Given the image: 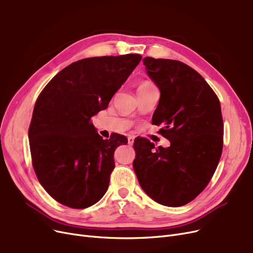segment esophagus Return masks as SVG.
<instances>
[{
	"instance_id": "obj_1",
	"label": "esophagus",
	"mask_w": 253,
	"mask_h": 253,
	"mask_svg": "<svg viewBox=\"0 0 253 253\" xmlns=\"http://www.w3.org/2000/svg\"><path fill=\"white\" fill-rule=\"evenodd\" d=\"M133 142H134V138H133V137H131V136H129V137H128V145H129V146H131V145L133 144Z\"/></svg>"
}]
</instances>
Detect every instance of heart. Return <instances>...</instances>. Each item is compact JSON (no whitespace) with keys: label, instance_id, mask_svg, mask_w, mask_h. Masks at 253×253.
<instances>
[{"label":"heart","instance_id":"heart-1","mask_svg":"<svg viewBox=\"0 0 253 253\" xmlns=\"http://www.w3.org/2000/svg\"><path fill=\"white\" fill-rule=\"evenodd\" d=\"M148 85H153V84L151 83H149V82H144V83L139 84L138 87H140V86H148Z\"/></svg>","mask_w":253,"mask_h":253}]
</instances>
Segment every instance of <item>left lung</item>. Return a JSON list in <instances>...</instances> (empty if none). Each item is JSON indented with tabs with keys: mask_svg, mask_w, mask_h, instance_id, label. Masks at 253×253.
I'll use <instances>...</instances> for the list:
<instances>
[{
	"mask_svg": "<svg viewBox=\"0 0 253 253\" xmlns=\"http://www.w3.org/2000/svg\"><path fill=\"white\" fill-rule=\"evenodd\" d=\"M144 65L160 91L152 123L170 141L155 148L134 140L133 169L153 201L168 207L190 203L210 182L223 147V121L218 97L203 76L180 61L146 57Z\"/></svg>",
	"mask_w": 253,
	"mask_h": 253,
	"instance_id": "1",
	"label": "left lung"
}]
</instances>
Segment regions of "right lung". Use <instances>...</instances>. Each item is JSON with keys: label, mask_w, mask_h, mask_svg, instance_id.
<instances>
[{"label": "right lung", "mask_w": 253, "mask_h": 253, "mask_svg": "<svg viewBox=\"0 0 253 253\" xmlns=\"http://www.w3.org/2000/svg\"><path fill=\"white\" fill-rule=\"evenodd\" d=\"M141 60L137 53L86 58L61 70L36 101L29 128L33 168L60 204L84 209L105 194L124 135L103 139L91 118L105 109Z\"/></svg>", "instance_id": "add662e5"}]
</instances>
